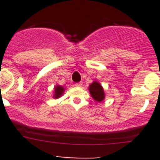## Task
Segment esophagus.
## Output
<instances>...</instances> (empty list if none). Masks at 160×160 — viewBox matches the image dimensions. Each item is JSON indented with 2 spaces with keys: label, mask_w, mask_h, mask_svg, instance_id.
Returning a JSON list of instances; mask_svg holds the SVG:
<instances>
[{
  "label": "esophagus",
  "mask_w": 160,
  "mask_h": 160,
  "mask_svg": "<svg viewBox=\"0 0 160 160\" xmlns=\"http://www.w3.org/2000/svg\"><path fill=\"white\" fill-rule=\"evenodd\" d=\"M75 85H76V86H77V87H81L82 82H79V83H76Z\"/></svg>",
  "instance_id": "esophagus-1"
}]
</instances>
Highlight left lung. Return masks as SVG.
<instances>
[{
	"mask_svg": "<svg viewBox=\"0 0 160 160\" xmlns=\"http://www.w3.org/2000/svg\"><path fill=\"white\" fill-rule=\"evenodd\" d=\"M90 93L95 101L101 102L104 99V93L103 88L98 82L94 81L90 85Z\"/></svg>",
	"mask_w": 160,
	"mask_h": 160,
	"instance_id": "8db88e82",
	"label": "left lung"
}]
</instances>
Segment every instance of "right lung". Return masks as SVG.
I'll return each instance as SVG.
<instances>
[{
  "instance_id": "add662e5",
  "label": "right lung",
  "mask_w": 160,
  "mask_h": 160,
  "mask_svg": "<svg viewBox=\"0 0 160 160\" xmlns=\"http://www.w3.org/2000/svg\"><path fill=\"white\" fill-rule=\"evenodd\" d=\"M64 88L61 86H56L55 88V94L54 98H59V97L62 96V94L63 93Z\"/></svg>"
}]
</instances>
